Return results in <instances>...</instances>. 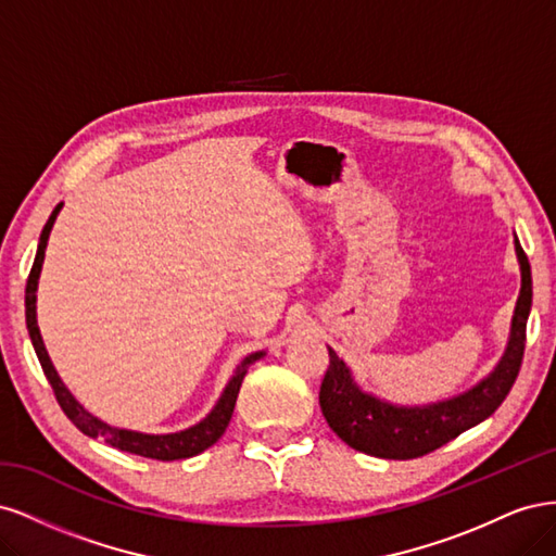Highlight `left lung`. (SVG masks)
Returning a JSON list of instances; mask_svg holds the SVG:
<instances>
[{"label": "left lung", "mask_w": 556, "mask_h": 556, "mask_svg": "<svg viewBox=\"0 0 556 556\" xmlns=\"http://www.w3.org/2000/svg\"><path fill=\"white\" fill-rule=\"evenodd\" d=\"M521 290L510 325V339L494 371L468 392L429 406H394L362 392L345 362L329 348V368L319 387V408L343 443L380 459H415L443 447L466 429L490 417L517 380L527 345L531 313V264L515 237Z\"/></svg>", "instance_id": "obj_1"}]
</instances>
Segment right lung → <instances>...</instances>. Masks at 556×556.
I'll return each instance as SVG.
<instances>
[{"label":"right lung","instance_id":"obj_1","mask_svg":"<svg viewBox=\"0 0 556 556\" xmlns=\"http://www.w3.org/2000/svg\"><path fill=\"white\" fill-rule=\"evenodd\" d=\"M62 204L55 206V211L50 213L48 223L41 231V239H39V248H37V257L35 264H31V271L27 278V288H25V319H27V331H29V339L31 345H35L37 357L41 362L43 374L53 387L55 399L60 403V408L64 410V415L72 419V422L86 433L90 439H102L104 443H109L111 447H117L123 452H131V454H139V457H148V459H157V462H176V459H188L194 457V454L208 450L213 443H217V439L225 433L233 406H237V396L241 390V382L248 374L250 364H255L260 357H264V352H252L248 355L239 366L237 371H233L231 380L227 382L223 396L217 399L215 408L201 419L199 425L185 429V431H176V433H139V431H127V429H117L111 427L102 419L94 417L92 413H88L86 408L80 406V403L72 396V392L66 390L64 382L60 380L58 371L53 362H50L46 345L41 341V333H39V325H37V285H39V276H41V264L46 257V245H48V237H50V229L55 225V217L60 213Z\"/></svg>","mask_w":556,"mask_h":556}]
</instances>
